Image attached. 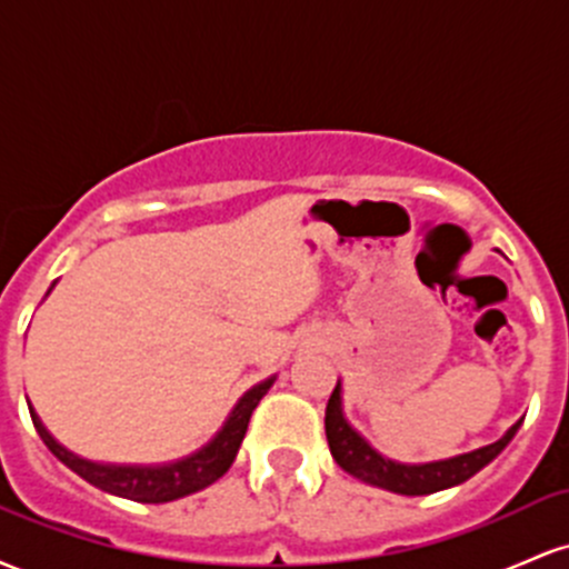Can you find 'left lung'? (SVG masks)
Masks as SVG:
<instances>
[{"label": "left lung", "instance_id": "left-lung-1", "mask_svg": "<svg viewBox=\"0 0 569 569\" xmlns=\"http://www.w3.org/2000/svg\"><path fill=\"white\" fill-rule=\"evenodd\" d=\"M521 420L513 422L506 430V436L487 447L473 449V452L449 457V460L436 462H398L377 452L371 443L358 433L356 428L345 420L342 411V382L337 380L335 393H331L329 403H326V439H329L331 457L342 471H348L356 479L367 481L371 487H382L396 495H430L439 489H449L462 485L479 473L481 468L498 457L508 441L513 439L519 430Z\"/></svg>", "mask_w": 569, "mask_h": 569}]
</instances>
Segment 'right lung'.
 <instances>
[{
    "mask_svg": "<svg viewBox=\"0 0 569 569\" xmlns=\"http://www.w3.org/2000/svg\"><path fill=\"white\" fill-rule=\"evenodd\" d=\"M50 289H53V286H50ZM272 382H276V377H267L264 382L246 390V393L240 396V401L234 403V409L230 411L224 426H221L219 433L213 436L206 447L181 457V460L162 462V466H112V462L84 460V457L69 452L63 443H58L53 436H50V430L42 426L34 407H29V411L31 422H34L44 447H48L63 466L71 468L77 476H82L88 485L103 489V492L109 495H117V498H128L136 502H171L187 498V495L192 492H200V489L213 485V481L230 471L234 455H238L240 443H243L248 420H251L253 409L262 401V396L272 388Z\"/></svg>",
    "mask_w": 569,
    "mask_h": 569,
    "instance_id": "add662e5",
    "label": "right lung"
}]
</instances>
